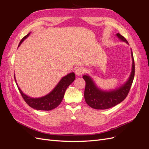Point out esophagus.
<instances>
[{
    "instance_id": "1",
    "label": "esophagus",
    "mask_w": 149,
    "mask_h": 149,
    "mask_svg": "<svg viewBox=\"0 0 149 149\" xmlns=\"http://www.w3.org/2000/svg\"><path fill=\"white\" fill-rule=\"evenodd\" d=\"M83 73H84V70L81 67L78 68H76L75 70V73L77 76H81L83 74Z\"/></svg>"
}]
</instances>
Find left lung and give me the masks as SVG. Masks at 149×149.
Returning <instances> with one entry per match:
<instances>
[{
    "mask_svg": "<svg viewBox=\"0 0 149 149\" xmlns=\"http://www.w3.org/2000/svg\"><path fill=\"white\" fill-rule=\"evenodd\" d=\"M122 41L128 43V42L120 33L116 34ZM132 58V71L129 79L120 88L110 91H103L97 87L93 79L89 75H84L83 78L86 82L84 89V99L87 104L95 109H106L112 107L125 100L131 88L135 74V65L133 53L131 50Z\"/></svg>",
    "mask_w": 149,
    "mask_h": 149,
    "instance_id": "obj_1",
    "label": "left lung"
}]
</instances>
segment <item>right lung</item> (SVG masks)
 <instances>
[{"mask_svg":"<svg viewBox=\"0 0 149 149\" xmlns=\"http://www.w3.org/2000/svg\"><path fill=\"white\" fill-rule=\"evenodd\" d=\"M30 33L25 36L22 39L19 45V47L24 41V40L29 37ZM14 78L16 82L15 78L14 77ZM74 79L75 74L73 72V73L68 74L66 76L61 78L60 82L56 86V87L50 93L46 96L38 98H33L26 96V94H25L21 91V89L18 85L17 87L19 88L22 97L24 98V101L29 106L33 108V109L36 110L50 111L55 109V108H56L57 106L60 104V103L63 100V98L64 97L67 88L74 81Z\"/></svg>","mask_w":149,"mask_h":149,"instance_id":"right-lung-1","label":"right lung"}]
</instances>
